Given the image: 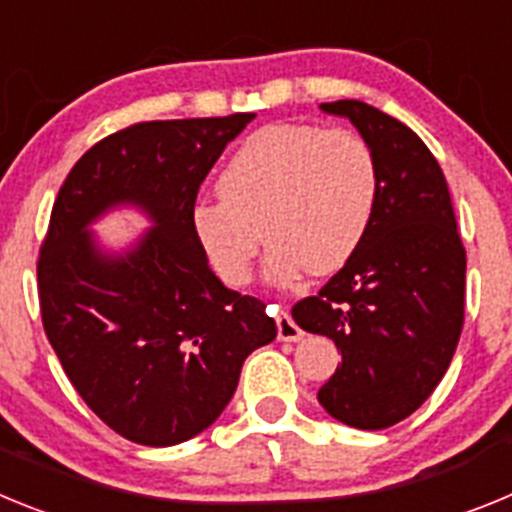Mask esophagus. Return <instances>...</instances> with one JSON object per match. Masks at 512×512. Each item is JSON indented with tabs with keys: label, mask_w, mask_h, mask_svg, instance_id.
I'll return each mask as SVG.
<instances>
[{
	"label": "esophagus",
	"mask_w": 512,
	"mask_h": 512,
	"mask_svg": "<svg viewBox=\"0 0 512 512\" xmlns=\"http://www.w3.org/2000/svg\"><path fill=\"white\" fill-rule=\"evenodd\" d=\"M302 336H305V333H302L300 325L292 320V315H289V312H284V310H279L277 312V338H279V341L292 343V341H300Z\"/></svg>",
	"instance_id": "esophagus-1"
}]
</instances>
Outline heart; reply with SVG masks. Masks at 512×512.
<instances>
[{
	"instance_id": "heart-1",
	"label": "heart",
	"mask_w": 512,
	"mask_h": 512,
	"mask_svg": "<svg viewBox=\"0 0 512 512\" xmlns=\"http://www.w3.org/2000/svg\"><path fill=\"white\" fill-rule=\"evenodd\" d=\"M377 192V161L364 138L279 122L248 135L228 158L217 176L220 202L194 207L192 230L230 287L248 284L261 238L271 246V282H295L302 269L328 277L364 243Z\"/></svg>"
}]
</instances>
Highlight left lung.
I'll return each instance as SVG.
<instances>
[{"label": "left lung", "instance_id": "8db88e82", "mask_svg": "<svg viewBox=\"0 0 512 512\" xmlns=\"http://www.w3.org/2000/svg\"><path fill=\"white\" fill-rule=\"evenodd\" d=\"M320 110L346 117L372 148L377 207L359 251L318 295L297 302L292 318L341 351L318 392L325 413L382 431L413 415L454 359L467 253L441 166L408 125L359 99Z\"/></svg>", "mask_w": 512, "mask_h": 512}]
</instances>
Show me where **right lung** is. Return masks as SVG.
I'll list each match as a JSON object with an SVG mask.
<instances>
[{"mask_svg": "<svg viewBox=\"0 0 512 512\" xmlns=\"http://www.w3.org/2000/svg\"><path fill=\"white\" fill-rule=\"evenodd\" d=\"M253 117L138 122L89 148L53 205L38 261L45 336L81 400L133 443L210 428L248 354L277 338L264 302L225 287L192 230L200 184ZM120 206L149 230L112 252L91 225Z\"/></svg>", "mask_w": 512, "mask_h": 512, "instance_id": "add662e5", "label": "right lung"}]
</instances>
